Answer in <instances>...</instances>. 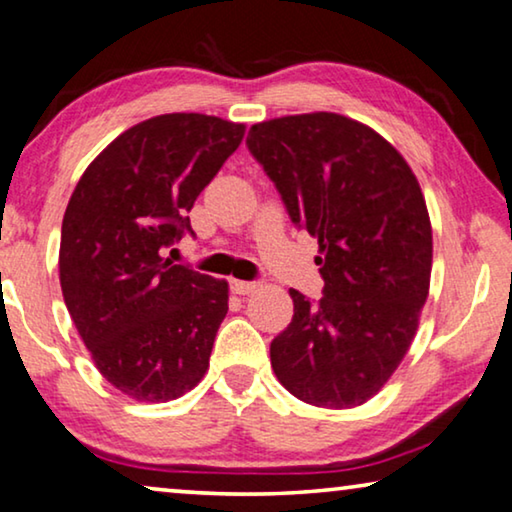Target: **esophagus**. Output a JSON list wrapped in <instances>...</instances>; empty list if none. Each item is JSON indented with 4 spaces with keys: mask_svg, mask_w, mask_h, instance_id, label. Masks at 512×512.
Here are the masks:
<instances>
[{
    "mask_svg": "<svg viewBox=\"0 0 512 512\" xmlns=\"http://www.w3.org/2000/svg\"><path fill=\"white\" fill-rule=\"evenodd\" d=\"M257 283H250V280H232V292L239 294V297H248V294L257 292Z\"/></svg>",
    "mask_w": 512,
    "mask_h": 512,
    "instance_id": "esophagus-1",
    "label": "esophagus"
}]
</instances>
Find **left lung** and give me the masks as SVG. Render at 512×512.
I'll return each instance as SVG.
<instances>
[{
	"label": "left lung",
	"mask_w": 512,
	"mask_h": 512,
	"mask_svg": "<svg viewBox=\"0 0 512 512\" xmlns=\"http://www.w3.org/2000/svg\"><path fill=\"white\" fill-rule=\"evenodd\" d=\"M246 143L294 225L318 239L325 278L318 304L290 290L273 373L311 406H362L406 357L429 297L434 243L420 183L376 129L338 113L257 122Z\"/></svg>",
	"instance_id": "8db88e82"
}]
</instances>
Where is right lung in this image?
I'll use <instances>...</instances> for the list:
<instances>
[{
	"instance_id": "right-lung-1",
	"label": "right lung",
	"mask_w": 512,
	"mask_h": 512,
	"mask_svg": "<svg viewBox=\"0 0 512 512\" xmlns=\"http://www.w3.org/2000/svg\"><path fill=\"white\" fill-rule=\"evenodd\" d=\"M243 134L204 113L143 120L90 162L64 211V304L99 373L136 401L183 397L208 371L229 285L162 255Z\"/></svg>"
}]
</instances>
